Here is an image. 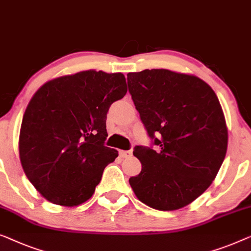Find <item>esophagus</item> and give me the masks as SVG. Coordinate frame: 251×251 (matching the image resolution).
Wrapping results in <instances>:
<instances>
[{
    "instance_id": "esophagus-1",
    "label": "esophagus",
    "mask_w": 251,
    "mask_h": 251,
    "mask_svg": "<svg viewBox=\"0 0 251 251\" xmlns=\"http://www.w3.org/2000/svg\"><path fill=\"white\" fill-rule=\"evenodd\" d=\"M119 154L121 157L126 158V157H130V156L132 155V151H120Z\"/></svg>"
}]
</instances>
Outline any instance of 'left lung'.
I'll list each match as a JSON object with an SVG mask.
<instances>
[{
    "mask_svg": "<svg viewBox=\"0 0 251 251\" xmlns=\"http://www.w3.org/2000/svg\"><path fill=\"white\" fill-rule=\"evenodd\" d=\"M126 77L141 122L158 147H134L141 172L130 177V186L151 208H182L212 184L226 154L227 126L220 100L194 75L146 69Z\"/></svg>",
    "mask_w": 251,
    "mask_h": 251,
    "instance_id": "obj_1",
    "label": "left lung"
}]
</instances>
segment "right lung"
I'll list each match as a JSON object with an SVG mask.
<instances>
[{
	"label": "right lung",
	"mask_w": 251,
	"mask_h": 251,
	"mask_svg": "<svg viewBox=\"0 0 251 251\" xmlns=\"http://www.w3.org/2000/svg\"><path fill=\"white\" fill-rule=\"evenodd\" d=\"M121 72L87 70L45 82L25 111L21 166L46 201L74 207L88 201L118 151L104 146L106 114L126 94Z\"/></svg>",
	"instance_id": "right-lung-1"
}]
</instances>
